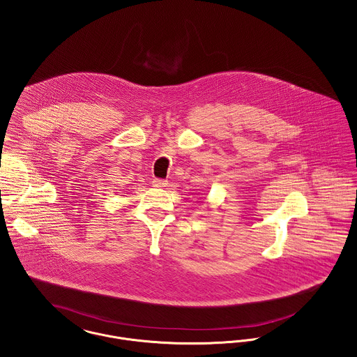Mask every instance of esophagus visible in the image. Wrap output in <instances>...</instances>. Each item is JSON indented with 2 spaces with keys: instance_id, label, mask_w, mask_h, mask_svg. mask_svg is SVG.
Returning a JSON list of instances; mask_svg holds the SVG:
<instances>
[{
  "instance_id": "1",
  "label": "esophagus",
  "mask_w": 357,
  "mask_h": 357,
  "mask_svg": "<svg viewBox=\"0 0 357 357\" xmlns=\"http://www.w3.org/2000/svg\"><path fill=\"white\" fill-rule=\"evenodd\" d=\"M152 186H153V188H166V186H167V181L155 178V179L152 181Z\"/></svg>"
}]
</instances>
